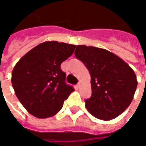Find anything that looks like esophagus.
<instances>
[{"label":"esophagus","mask_w":146,"mask_h":146,"mask_svg":"<svg viewBox=\"0 0 146 146\" xmlns=\"http://www.w3.org/2000/svg\"><path fill=\"white\" fill-rule=\"evenodd\" d=\"M76 85H77V87H78V88H80V85H81V82H80V81H79V82H78V84H77Z\"/></svg>","instance_id":"1"}]
</instances>
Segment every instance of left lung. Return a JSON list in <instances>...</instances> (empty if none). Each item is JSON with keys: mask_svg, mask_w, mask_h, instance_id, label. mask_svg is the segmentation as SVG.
<instances>
[{"mask_svg": "<svg viewBox=\"0 0 146 146\" xmlns=\"http://www.w3.org/2000/svg\"><path fill=\"white\" fill-rule=\"evenodd\" d=\"M75 56L91 75L92 97L85 100L89 113L103 120L113 119L123 113L137 88L134 70L119 56L103 48L77 45Z\"/></svg>", "mask_w": 146, "mask_h": 146, "instance_id": "left-lung-1", "label": "left lung"}]
</instances>
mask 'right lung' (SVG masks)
Masks as SVG:
<instances>
[{
  "instance_id": "right-lung-1",
  "label": "right lung",
  "mask_w": 146,
  "mask_h": 146,
  "mask_svg": "<svg viewBox=\"0 0 146 146\" xmlns=\"http://www.w3.org/2000/svg\"><path fill=\"white\" fill-rule=\"evenodd\" d=\"M76 45L45 41L21 58L11 73L15 93L24 108L37 118L54 116L74 91L66 84L61 64L74 52Z\"/></svg>"
}]
</instances>
